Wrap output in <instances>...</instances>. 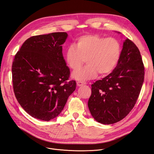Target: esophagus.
<instances>
[{
  "label": "esophagus",
  "instance_id": "34e87169",
  "mask_svg": "<svg viewBox=\"0 0 154 154\" xmlns=\"http://www.w3.org/2000/svg\"><path fill=\"white\" fill-rule=\"evenodd\" d=\"M85 84H86V83L85 82H77V85L78 86V87H81V86H82V85H85Z\"/></svg>",
  "mask_w": 154,
  "mask_h": 154
}]
</instances>
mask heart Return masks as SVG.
<instances>
[{
  "label": "heart",
  "mask_w": 154,
  "mask_h": 154,
  "mask_svg": "<svg viewBox=\"0 0 154 154\" xmlns=\"http://www.w3.org/2000/svg\"><path fill=\"white\" fill-rule=\"evenodd\" d=\"M121 53L122 46L116 39L87 34L79 37L75 46H69L66 60L72 70L78 71L86 59L88 65L72 74L74 79L82 82L95 78L98 72L101 76L109 75L118 64Z\"/></svg>",
  "instance_id": "heart-1"
}]
</instances>
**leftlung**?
I'll list each match as a JSON object with an SVG mask.
<instances>
[{"label": "left lung", "mask_w": 154, "mask_h": 154, "mask_svg": "<svg viewBox=\"0 0 154 154\" xmlns=\"http://www.w3.org/2000/svg\"><path fill=\"white\" fill-rule=\"evenodd\" d=\"M144 76L138 48L127 39L115 69L91 85L88 106L94 119L103 124H112L124 119L139 97Z\"/></svg>", "instance_id": "1"}]
</instances>
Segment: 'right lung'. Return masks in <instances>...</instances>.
Instances as JSON below:
<instances>
[{
    "label": "right lung",
    "instance_id": "obj_1",
    "mask_svg": "<svg viewBox=\"0 0 154 154\" xmlns=\"http://www.w3.org/2000/svg\"><path fill=\"white\" fill-rule=\"evenodd\" d=\"M67 37L66 32L30 37L14 56L15 97L26 112L37 119L55 118L76 89L75 80H69L70 70L62 55Z\"/></svg>",
    "mask_w": 154,
    "mask_h": 154
}]
</instances>
